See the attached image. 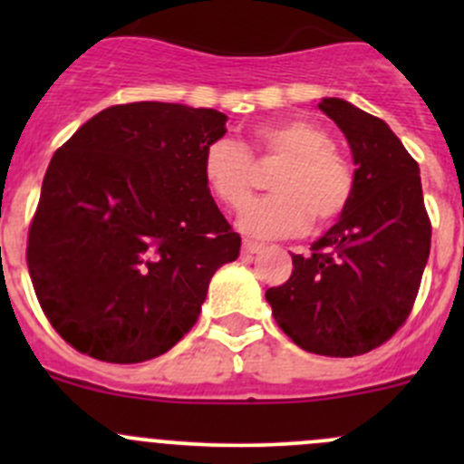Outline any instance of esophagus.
I'll return each instance as SVG.
<instances>
[{
  "instance_id": "34e87169",
  "label": "esophagus",
  "mask_w": 464,
  "mask_h": 464,
  "mask_svg": "<svg viewBox=\"0 0 464 464\" xmlns=\"http://www.w3.org/2000/svg\"><path fill=\"white\" fill-rule=\"evenodd\" d=\"M265 249V246L258 245V242H251V240H245L242 242V251H245L246 256H254V254H260V251Z\"/></svg>"
}]
</instances>
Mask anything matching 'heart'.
I'll use <instances>...</instances> for the list:
<instances>
[{"instance_id": "1", "label": "heart", "mask_w": 464, "mask_h": 464, "mask_svg": "<svg viewBox=\"0 0 464 464\" xmlns=\"http://www.w3.org/2000/svg\"><path fill=\"white\" fill-rule=\"evenodd\" d=\"M251 154L283 159L269 181L276 195L258 199L240 215L237 228L258 240L292 237L307 231L314 218L327 224L345 210L353 195V170L332 150V139L301 119L260 125L249 145L218 139L204 150L202 172L215 199L228 208H242L254 190Z\"/></svg>"}]
</instances>
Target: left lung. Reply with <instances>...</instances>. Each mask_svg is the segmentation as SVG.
<instances>
[{"label":"left lung","instance_id":"8db88e82","mask_svg":"<svg viewBox=\"0 0 464 464\" xmlns=\"http://www.w3.org/2000/svg\"><path fill=\"white\" fill-rule=\"evenodd\" d=\"M319 110L345 134L354 186L339 222L292 256L294 271L265 298L280 330L325 357H354L391 339L406 321L431 249L420 166L377 116L343 98Z\"/></svg>","mask_w":464,"mask_h":464}]
</instances>
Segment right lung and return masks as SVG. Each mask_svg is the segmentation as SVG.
<instances>
[{
    "label": "right lung",
    "mask_w": 464,
    "mask_h": 464,
    "mask_svg": "<svg viewBox=\"0 0 464 464\" xmlns=\"http://www.w3.org/2000/svg\"><path fill=\"white\" fill-rule=\"evenodd\" d=\"M227 114L141 101L98 111L53 154L29 231L46 319L93 359L139 363L198 321L215 271L240 256L204 181Z\"/></svg>",
    "instance_id": "add662e5"
}]
</instances>
